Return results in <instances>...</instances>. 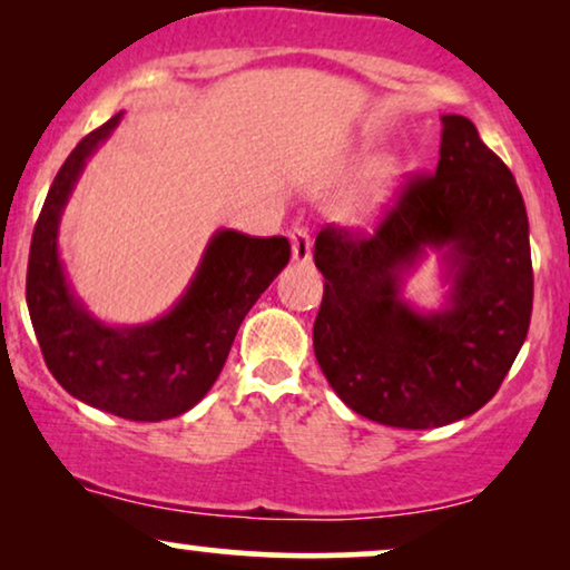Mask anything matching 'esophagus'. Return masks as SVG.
I'll return each mask as SVG.
<instances>
[{"label":"esophagus","instance_id":"obj_1","mask_svg":"<svg viewBox=\"0 0 570 570\" xmlns=\"http://www.w3.org/2000/svg\"><path fill=\"white\" fill-rule=\"evenodd\" d=\"M291 248H293V262L306 264L311 262V252H314V240H311V233L303 228V225H295L291 230Z\"/></svg>","mask_w":570,"mask_h":570}]
</instances>
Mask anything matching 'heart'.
Listing matches in <instances>:
<instances>
[{
	"instance_id": "1",
	"label": "heart",
	"mask_w": 570,
	"mask_h": 570,
	"mask_svg": "<svg viewBox=\"0 0 570 570\" xmlns=\"http://www.w3.org/2000/svg\"><path fill=\"white\" fill-rule=\"evenodd\" d=\"M392 181H394V168L389 166V163H376V166L368 170V176L363 178L361 189L355 191V197L350 199L347 215L353 217V220H365V217H371L379 209L381 202L386 199L389 189H392Z\"/></svg>"
}]
</instances>
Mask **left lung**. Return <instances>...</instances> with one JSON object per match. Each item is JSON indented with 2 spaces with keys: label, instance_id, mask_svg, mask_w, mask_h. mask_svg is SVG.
Instances as JSON below:
<instances>
[{
  "label": "left lung",
  "instance_id": "1",
  "mask_svg": "<svg viewBox=\"0 0 570 570\" xmlns=\"http://www.w3.org/2000/svg\"><path fill=\"white\" fill-rule=\"evenodd\" d=\"M441 121L439 166L402 186L371 236L326 225L314 246L326 279L314 353L326 381L357 415L407 431L449 425L493 400L532 318L519 186L470 119ZM431 247L444 254L452 293L423 315L401 285Z\"/></svg>",
  "mask_w": 570,
  "mask_h": 570
}]
</instances>
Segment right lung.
Returning <instances> with one entry per match:
<instances>
[{"label": "right lung", "instance_id": "obj_1", "mask_svg": "<svg viewBox=\"0 0 570 570\" xmlns=\"http://www.w3.org/2000/svg\"><path fill=\"white\" fill-rule=\"evenodd\" d=\"M119 121L116 114L82 137L53 178L30 240L26 298L43 361L69 394L116 417L158 423L209 392L244 316L291 259V244L217 230L166 316L139 326L100 322L69 287L57 236L85 163Z\"/></svg>", "mask_w": 570, "mask_h": 570}]
</instances>
